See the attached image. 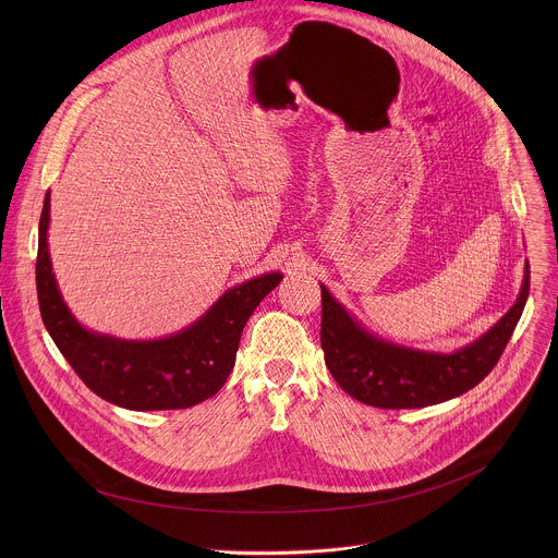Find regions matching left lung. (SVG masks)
I'll return each instance as SVG.
<instances>
[{"mask_svg": "<svg viewBox=\"0 0 558 558\" xmlns=\"http://www.w3.org/2000/svg\"><path fill=\"white\" fill-rule=\"evenodd\" d=\"M531 286L529 262L513 307L475 341L456 352L399 345L369 332L330 292L322 288L324 361L337 385L376 408H425L458 398L494 369L524 312Z\"/></svg>", "mask_w": 558, "mask_h": 558, "instance_id": "8db88e82", "label": "left lung"}]
</instances>
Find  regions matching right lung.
I'll return each instance as SVG.
<instances>
[{
  "label": "right lung",
  "mask_w": 558,
  "mask_h": 558,
  "mask_svg": "<svg viewBox=\"0 0 558 558\" xmlns=\"http://www.w3.org/2000/svg\"><path fill=\"white\" fill-rule=\"evenodd\" d=\"M51 195L38 226L36 290L45 328L98 398L126 410H175L213 398L236 363L248 316L283 279L266 272L230 288L202 318L160 339H120L89 330L73 316L58 288L49 255Z\"/></svg>",
  "instance_id": "add662e5"
}]
</instances>
